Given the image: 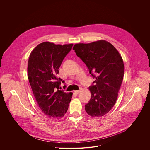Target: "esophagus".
<instances>
[{
  "label": "esophagus",
  "mask_w": 150,
  "mask_h": 150,
  "mask_svg": "<svg viewBox=\"0 0 150 150\" xmlns=\"http://www.w3.org/2000/svg\"><path fill=\"white\" fill-rule=\"evenodd\" d=\"M81 89H82V88H81L80 90H77V91H74V93H76L78 94V93H80V92L81 91Z\"/></svg>",
  "instance_id": "esophagus-1"
}]
</instances>
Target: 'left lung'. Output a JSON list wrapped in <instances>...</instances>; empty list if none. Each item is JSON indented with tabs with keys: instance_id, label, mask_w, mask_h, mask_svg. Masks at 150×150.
Here are the masks:
<instances>
[{
	"instance_id": "1",
	"label": "left lung",
	"mask_w": 150,
	"mask_h": 150,
	"mask_svg": "<svg viewBox=\"0 0 150 150\" xmlns=\"http://www.w3.org/2000/svg\"><path fill=\"white\" fill-rule=\"evenodd\" d=\"M73 49L95 79L89 87L91 98L85 105L86 112L91 117L103 116L117 99L124 79L122 58L111 43L103 40L76 44Z\"/></svg>"
}]
</instances>
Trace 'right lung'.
<instances>
[{
	"label": "right lung",
	"mask_w": 150,
	"mask_h": 150,
	"mask_svg": "<svg viewBox=\"0 0 150 150\" xmlns=\"http://www.w3.org/2000/svg\"><path fill=\"white\" fill-rule=\"evenodd\" d=\"M73 44L44 42L31 52L28 64V79L36 100L43 113L52 118H61L66 112L72 92L59 88L64 81L57 75L64 57Z\"/></svg>",
	"instance_id": "1"
}]
</instances>
